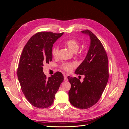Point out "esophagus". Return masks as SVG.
I'll list each match as a JSON object with an SVG mask.
<instances>
[{
  "label": "esophagus",
  "mask_w": 129,
  "mask_h": 129,
  "mask_svg": "<svg viewBox=\"0 0 129 129\" xmlns=\"http://www.w3.org/2000/svg\"><path fill=\"white\" fill-rule=\"evenodd\" d=\"M64 81H68V79H67V77L66 75H64Z\"/></svg>",
  "instance_id": "1"
}]
</instances>
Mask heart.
Masks as SVG:
<instances>
[{"label": "heart", "instance_id": "obj_1", "mask_svg": "<svg viewBox=\"0 0 129 129\" xmlns=\"http://www.w3.org/2000/svg\"><path fill=\"white\" fill-rule=\"evenodd\" d=\"M65 45L73 52H76L80 47V43L75 39H69L65 41ZM58 52L57 46H54L52 49V54L53 56H56ZM75 66L73 62H65L61 66V68L66 72H71Z\"/></svg>", "mask_w": 129, "mask_h": 129}]
</instances>
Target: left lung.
<instances>
[{
    "label": "left lung",
    "mask_w": 129,
    "mask_h": 129,
    "mask_svg": "<svg viewBox=\"0 0 129 129\" xmlns=\"http://www.w3.org/2000/svg\"><path fill=\"white\" fill-rule=\"evenodd\" d=\"M90 38L87 56L77 67L75 73L84 75L81 82L76 77L68 76L71 88L69 99L76 108L86 109L95 104L101 98L109 79L108 58L102 43L88 29L81 31Z\"/></svg>",
    "instance_id": "8db88e82"
}]
</instances>
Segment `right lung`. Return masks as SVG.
Instances as JSON below:
<instances>
[{
	"instance_id": "right-lung-1",
	"label": "right lung",
	"mask_w": 129,
	"mask_h": 129,
	"mask_svg": "<svg viewBox=\"0 0 129 129\" xmlns=\"http://www.w3.org/2000/svg\"><path fill=\"white\" fill-rule=\"evenodd\" d=\"M63 33L38 32L27 42L21 54L17 71L21 88L28 102L38 108H47L53 104L64 77L56 72L48 79L43 66L52 60L53 44Z\"/></svg>"
}]
</instances>
